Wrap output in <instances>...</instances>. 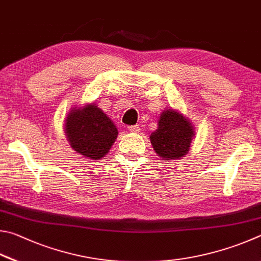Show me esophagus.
<instances>
[{
  "label": "esophagus",
  "mask_w": 261,
  "mask_h": 261,
  "mask_svg": "<svg viewBox=\"0 0 261 261\" xmlns=\"http://www.w3.org/2000/svg\"><path fill=\"white\" fill-rule=\"evenodd\" d=\"M128 129H129V132H132V133H138V132H140V127H139V125L129 126L128 127Z\"/></svg>",
  "instance_id": "obj_1"
}]
</instances>
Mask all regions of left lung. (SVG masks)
Returning a JSON list of instances; mask_svg holds the SVG:
<instances>
[{"label": "left lung", "instance_id": "8db88e82", "mask_svg": "<svg viewBox=\"0 0 261 261\" xmlns=\"http://www.w3.org/2000/svg\"><path fill=\"white\" fill-rule=\"evenodd\" d=\"M194 138L193 122L179 110L170 108L161 113L158 127L150 135V141L157 156L164 161H177L189 152Z\"/></svg>", "mask_w": 261, "mask_h": 261}]
</instances>
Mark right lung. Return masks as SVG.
<instances>
[{
  "label": "right lung",
  "instance_id": "right-lung-1",
  "mask_svg": "<svg viewBox=\"0 0 261 261\" xmlns=\"http://www.w3.org/2000/svg\"><path fill=\"white\" fill-rule=\"evenodd\" d=\"M64 130L71 148L91 161L105 157L118 136L116 125L96 103L71 109Z\"/></svg>",
  "mask_w": 261,
  "mask_h": 261
}]
</instances>
